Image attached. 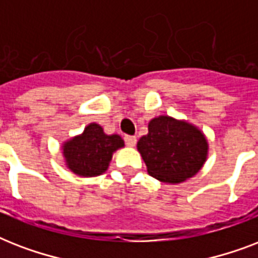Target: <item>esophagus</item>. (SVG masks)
<instances>
[{
    "label": "esophagus",
    "instance_id": "esophagus-1",
    "mask_svg": "<svg viewBox=\"0 0 258 258\" xmlns=\"http://www.w3.org/2000/svg\"><path fill=\"white\" fill-rule=\"evenodd\" d=\"M124 142L127 146H130V147H134V146L137 145V138L131 137V135H125Z\"/></svg>",
    "mask_w": 258,
    "mask_h": 258
}]
</instances>
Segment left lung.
<instances>
[{
  "mask_svg": "<svg viewBox=\"0 0 258 258\" xmlns=\"http://www.w3.org/2000/svg\"><path fill=\"white\" fill-rule=\"evenodd\" d=\"M208 150L200 128L165 115L150 120L149 134L138 142L149 174L165 183H180L196 175L206 162Z\"/></svg>",
  "mask_w": 258,
  "mask_h": 258,
  "instance_id": "8db88e82",
  "label": "left lung"
}]
</instances>
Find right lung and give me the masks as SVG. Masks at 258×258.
<instances>
[{
  "instance_id": "add662e5",
  "label": "right lung",
  "mask_w": 258,
  "mask_h": 258,
  "mask_svg": "<svg viewBox=\"0 0 258 258\" xmlns=\"http://www.w3.org/2000/svg\"><path fill=\"white\" fill-rule=\"evenodd\" d=\"M124 147L119 135H107L101 125L91 123L83 134L62 145L67 167L76 175L96 176L108 169L112 154Z\"/></svg>"
}]
</instances>
